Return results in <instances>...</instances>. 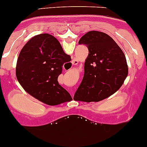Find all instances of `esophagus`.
Listing matches in <instances>:
<instances>
[{
    "instance_id": "esophagus-1",
    "label": "esophagus",
    "mask_w": 147,
    "mask_h": 147,
    "mask_svg": "<svg viewBox=\"0 0 147 147\" xmlns=\"http://www.w3.org/2000/svg\"><path fill=\"white\" fill-rule=\"evenodd\" d=\"M77 62H78V61H77L76 59H74L73 60H72V65H76V64H77Z\"/></svg>"
}]
</instances>
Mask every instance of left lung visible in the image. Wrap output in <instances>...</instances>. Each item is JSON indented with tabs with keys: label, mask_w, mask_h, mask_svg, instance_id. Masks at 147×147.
Here are the masks:
<instances>
[{
	"label": "left lung",
	"mask_w": 147,
	"mask_h": 147,
	"mask_svg": "<svg viewBox=\"0 0 147 147\" xmlns=\"http://www.w3.org/2000/svg\"><path fill=\"white\" fill-rule=\"evenodd\" d=\"M79 45H86L89 53L83 78L74 99L85 102L102 100L116 92L124 82L129 72L126 57L116 42L100 31L86 33Z\"/></svg>",
	"instance_id": "left-lung-1"
}]
</instances>
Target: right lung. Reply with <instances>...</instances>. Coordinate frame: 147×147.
I'll return each instance as SVG.
<instances>
[{"label":"right lung","mask_w":147,"mask_h":147,"mask_svg":"<svg viewBox=\"0 0 147 147\" xmlns=\"http://www.w3.org/2000/svg\"><path fill=\"white\" fill-rule=\"evenodd\" d=\"M69 59L55 36L36 35L20 52L16 68L17 80L28 94L48 105L70 101L71 95L57 80L62 65Z\"/></svg>","instance_id":"right-lung-1"}]
</instances>
